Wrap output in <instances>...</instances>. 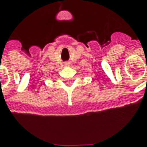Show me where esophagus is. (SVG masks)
<instances>
[{
    "label": "esophagus",
    "instance_id": "obj_1",
    "mask_svg": "<svg viewBox=\"0 0 147 147\" xmlns=\"http://www.w3.org/2000/svg\"><path fill=\"white\" fill-rule=\"evenodd\" d=\"M65 66H69V63H65Z\"/></svg>",
    "mask_w": 147,
    "mask_h": 147
}]
</instances>
